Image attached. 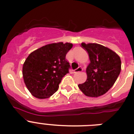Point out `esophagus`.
<instances>
[{
  "label": "esophagus",
  "mask_w": 134,
  "mask_h": 134,
  "mask_svg": "<svg viewBox=\"0 0 134 134\" xmlns=\"http://www.w3.org/2000/svg\"><path fill=\"white\" fill-rule=\"evenodd\" d=\"M82 68L80 67H78L77 69H76L75 70H74V73H76V72H82Z\"/></svg>",
  "instance_id": "1"
}]
</instances>
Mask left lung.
<instances>
[{
  "label": "left lung",
  "mask_w": 134,
  "mask_h": 134,
  "mask_svg": "<svg viewBox=\"0 0 134 134\" xmlns=\"http://www.w3.org/2000/svg\"><path fill=\"white\" fill-rule=\"evenodd\" d=\"M81 45L88 52L90 63L86 70V80L78 86L85 96L99 97L108 92L116 82L121 71L120 58L103 45L84 42Z\"/></svg>",
  "instance_id": "left-lung-1"
}]
</instances>
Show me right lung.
<instances>
[{"label": "right lung", "mask_w": 134, "mask_h": 134, "mask_svg": "<svg viewBox=\"0 0 134 134\" xmlns=\"http://www.w3.org/2000/svg\"><path fill=\"white\" fill-rule=\"evenodd\" d=\"M72 44L59 42L39 48L29 55L23 65L24 82L38 99L48 98L58 90L62 78L69 72L65 56Z\"/></svg>", "instance_id": "1"}]
</instances>
